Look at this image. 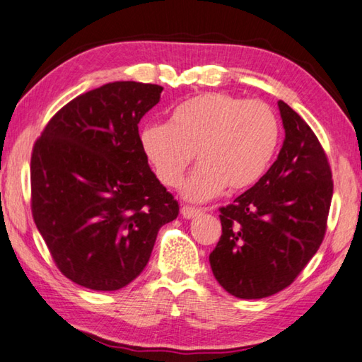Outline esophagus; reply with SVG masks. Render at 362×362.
Segmentation results:
<instances>
[{"mask_svg": "<svg viewBox=\"0 0 362 362\" xmlns=\"http://www.w3.org/2000/svg\"><path fill=\"white\" fill-rule=\"evenodd\" d=\"M180 214L183 215V218H194V216H198L201 214V209H194V207H189V206H183L180 209Z\"/></svg>", "mask_w": 362, "mask_h": 362, "instance_id": "esophagus-1", "label": "esophagus"}]
</instances>
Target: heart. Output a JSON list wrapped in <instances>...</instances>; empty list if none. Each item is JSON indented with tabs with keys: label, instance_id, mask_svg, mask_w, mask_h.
Masks as SVG:
<instances>
[{
	"label": "heart",
	"instance_id": "heart-1",
	"mask_svg": "<svg viewBox=\"0 0 362 362\" xmlns=\"http://www.w3.org/2000/svg\"><path fill=\"white\" fill-rule=\"evenodd\" d=\"M280 139L277 115L269 104L229 93H204L180 104L170 123H150L141 131L142 152L164 187L183 182L187 199L206 201L223 188L240 192L255 185L271 164Z\"/></svg>",
	"mask_w": 362,
	"mask_h": 362
}]
</instances>
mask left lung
Here are the masks:
<instances>
[{"label": "left lung", "instance_id": "1", "mask_svg": "<svg viewBox=\"0 0 362 362\" xmlns=\"http://www.w3.org/2000/svg\"><path fill=\"white\" fill-rule=\"evenodd\" d=\"M285 142L255 187L220 207L221 238L209 261L215 279L239 299L290 286L325 239L334 182L317 134L279 101Z\"/></svg>", "mask_w": 362, "mask_h": 362}]
</instances>
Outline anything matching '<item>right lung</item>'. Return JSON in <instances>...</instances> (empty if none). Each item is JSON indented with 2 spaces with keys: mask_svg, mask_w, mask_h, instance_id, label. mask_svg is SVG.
<instances>
[{
  "mask_svg": "<svg viewBox=\"0 0 362 362\" xmlns=\"http://www.w3.org/2000/svg\"><path fill=\"white\" fill-rule=\"evenodd\" d=\"M163 87L109 82L45 124L31 152V214L64 277L95 291L127 286L147 266L179 202L148 166L137 123Z\"/></svg>",
  "mask_w": 362,
  "mask_h": 362,
  "instance_id": "obj_1",
  "label": "right lung"
}]
</instances>
